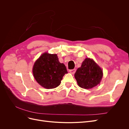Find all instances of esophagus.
<instances>
[{"mask_svg":"<svg viewBox=\"0 0 129 129\" xmlns=\"http://www.w3.org/2000/svg\"><path fill=\"white\" fill-rule=\"evenodd\" d=\"M69 72H70L71 74H75V73L76 72V69L70 70L69 71Z\"/></svg>","mask_w":129,"mask_h":129,"instance_id":"esophagus-1","label":"esophagus"}]
</instances>
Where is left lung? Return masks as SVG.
Wrapping results in <instances>:
<instances>
[{
  "mask_svg": "<svg viewBox=\"0 0 129 129\" xmlns=\"http://www.w3.org/2000/svg\"><path fill=\"white\" fill-rule=\"evenodd\" d=\"M103 76L102 70L89 58H86L83 61L74 75L79 86L85 89L96 86L100 83Z\"/></svg>",
  "mask_w": 129,
  "mask_h": 129,
  "instance_id": "8db88e82",
  "label": "left lung"
}]
</instances>
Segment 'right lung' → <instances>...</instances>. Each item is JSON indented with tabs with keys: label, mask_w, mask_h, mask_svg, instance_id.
<instances>
[{
	"label": "right lung",
	"mask_w": 129,
	"mask_h": 129,
	"mask_svg": "<svg viewBox=\"0 0 129 129\" xmlns=\"http://www.w3.org/2000/svg\"><path fill=\"white\" fill-rule=\"evenodd\" d=\"M68 73L63 63H60L56 54H43L33 67V74L37 82L46 89L58 86L65 74Z\"/></svg>",
	"instance_id": "right-lung-1"
}]
</instances>
